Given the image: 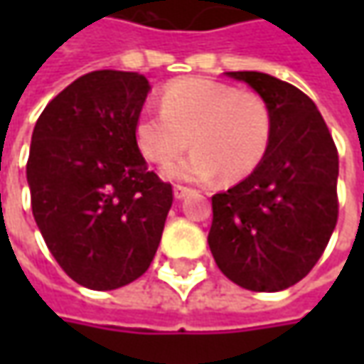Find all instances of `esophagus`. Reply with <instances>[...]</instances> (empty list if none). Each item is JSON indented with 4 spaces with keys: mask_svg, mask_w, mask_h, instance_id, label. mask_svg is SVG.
Returning a JSON list of instances; mask_svg holds the SVG:
<instances>
[{
    "mask_svg": "<svg viewBox=\"0 0 364 364\" xmlns=\"http://www.w3.org/2000/svg\"><path fill=\"white\" fill-rule=\"evenodd\" d=\"M190 192H192V190L186 188V186H180V184H178V186H174V198L182 200L184 196H188Z\"/></svg>",
    "mask_w": 364,
    "mask_h": 364,
    "instance_id": "34e87169",
    "label": "esophagus"
}]
</instances>
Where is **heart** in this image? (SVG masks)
Masks as SVG:
<instances>
[{
	"label": "heart",
	"instance_id": "b5f03b06",
	"mask_svg": "<svg viewBox=\"0 0 364 364\" xmlns=\"http://www.w3.org/2000/svg\"><path fill=\"white\" fill-rule=\"evenodd\" d=\"M273 135L265 99L210 78L168 85L160 111L144 109L133 123V139L146 160L168 164L194 146L184 160L164 170L170 180L204 184L218 176L241 180L263 161Z\"/></svg>",
	"mask_w": 364,
	"mask_h": 364
}]
</instances>
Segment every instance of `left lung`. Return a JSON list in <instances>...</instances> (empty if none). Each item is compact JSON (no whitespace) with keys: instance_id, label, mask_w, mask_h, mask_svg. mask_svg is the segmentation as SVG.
<instances>
[{"instance_id":"obj_1","label":"left lung","mask_w":364,"mask_h":364,"mask_svg":"<svg viewBox=\"0 0 364 364\" xmlns=\"http://www.w3.org/2000/svg\"><path fill=\"white\" fill-rule=\"evenodd\" d=\"M265 99L273 135L263 161L213 196L208 247L218 269L251 291H282L322 257L338 218V151L314 101L279 78L227 73Z\"/></svg>"}]
</instances>
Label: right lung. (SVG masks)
I'll return each mask as SVG.
<instances>
[{
  "mask_svg": "<svg viewBox=\"0 0 364 364\" xmlns=\"http://www.w3.org/2000/svg\"><path fill=\"white\" fill-rule=\"evenodd\" d=\"M147 92L144 75L95 70L36 121L26 166L36 225L64 273L89 289L147 272L174 200L133 139Z\"/></svg>",
  "mask_w": 364,
  "mask_h": 364,
  "instance_id": "add662e5",
  "label": "right lung"
}]
</instances>
